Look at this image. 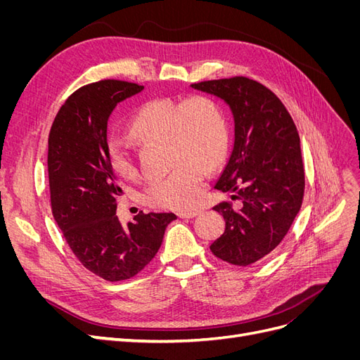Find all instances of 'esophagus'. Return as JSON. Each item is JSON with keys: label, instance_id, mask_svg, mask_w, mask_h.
I'll list each match as a JSON object with an SVG mask.
<instances>
[{"label": "esophagus", "instance_id": "1", "mask_svg": "<svg viewBox=\"0 0 360 360\" xmlns=\"http://www.w3.org/2000/svg\"><path fill=\"white\" fill-rule=\"evenodd\" d=\"M200 214V212H197V210H195V212H179L177 213V216L179 217H188V219H191V217H195V216H198Z\"/></svg>", "mask_w": 360, "mask_h": 360}]
</instances>
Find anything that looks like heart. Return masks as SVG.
I'll return each mask as SVG.
<instances>
[{
	"label": "heart",
	"mask_w": 360,
	"mask_h": 360,
	"mask_svg": "<svg viewBox=\"0 0 360 360\" xmlns=\"http://www.w3.org/2000/svg\"><path fill=\"white\" fill-rule=\"evenodd\" d=\"M129 134L143 143L168 146V176L151 180L144 201L162 209H189L205 186L207 168H216L228 148V124L221 106L207 96H191L183 102L153 101L141 106ZM112 171L122 179L136 174L132 155L112 139L108 146Z\"/></svg>",
	"instance_id": "obj_1"
}]
</instances>
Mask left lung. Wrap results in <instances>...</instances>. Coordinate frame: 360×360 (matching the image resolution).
Segmentation results:
<instances>
[{"label":"left lung","instance_id":"8db88e82","mask_svg":"<svg viewBox=\"0 0 360 360\" xmlns=\"http://www.w3.org/2000/svg\"><path fill=\"white\" fill-rule=\"evenodd\" d=\"M191 86L219 97L234 120L231 156L214 188L234 193L240 205L213 207L225 231L210 249L230 264H254L282 242L300 210L304 169L296 124L276 94L245 76Z\"/></svg>","mask_w":360,"mask_h":360}]
</instances>
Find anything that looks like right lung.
I'll return each instance as SVG.
<instances>
[{
    "label": "right lung",
    "instance_id": "add662e5",
    "mask_svg": "<svg viewBox=\"0 0 360 360\" xmlns=\"http://www.w3.org/2000/svg\"><path fill=\"white\" fill-rule=\"evenodd\" d=\"M143 85L105 79L64 102L48 139L51 205L82 266L106 281L135 276L155 258L174 213H139L127 226L115 216L123 193L108 158V120Z\"/></svg>",
    "mask_w": 360,
    "mask_h": 360
}]
</instances>
